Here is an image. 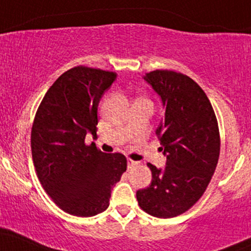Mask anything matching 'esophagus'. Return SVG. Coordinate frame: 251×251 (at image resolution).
<instances>
[{
	"mask_svg": "<svg viewBox=\"0 0 251 251\" xmlns=\"http://www.w3.org/2000/svg\"><path fill=\"white\" fill-rule=\"evenodd\" d=\"M136 166H138V162L137 161H132V159H127V168L128 169H132Z\"/></svg>",
	"mask_w": 251,
	"mask_h": 251,
	"instance_id": "1",
	"label": "esophagus"
}]
</instances>
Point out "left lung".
Returning <instances> with one entry per match:
<instances>
[{
	"mask_svg": "<svg viewBox=\"0 0 251 251\" xmlns=\"http://www.w3.org/2000/svg\"><path fill=\"white\" fill-rule=\"evenodd\" d=\"M161 99L164 115L156 128L166 167L148 163L150 186L137 191L147 213L172 218L201 198L219 158V128L205 92L191 77L172 70H155L143 76Z\"/></svg>",
	"mask_w": 251,
	"mask_h": 251,
	"instance_id": "1",
	"label": "left lung"
}]
</instances>
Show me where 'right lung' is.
Returning <instances> with one entry per match:
<instances>
[{
    "label": "right lung",
    "mask_w": 251,
    "mask_h": 251,
    "mask_svg": "<svg viewBox=\"0 0 251 251\" xmlns=\"http://www.w3.org/2000/svg\"><path fill=\"white\" fill-rule=\"evenodd\" d=\"M117 74L75 67L50 87L41 101L31 134L33 163L44 189L63 211L93 217L109 206L112 187L126 170L121 153H104L96 138L98 106Z\"/></svg>",
    "instance_id": "right-lung-1"
}]
</instances>
